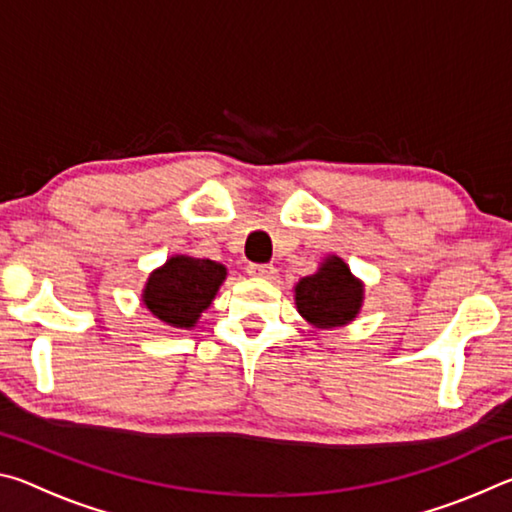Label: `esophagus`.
<instances>
[{
    "instance_id": "esophagus-1",
    "label": "esophagus",
    "mask_w": 512,
    "mask_h": 512,
    "mask_svg": "<svg viewBox=\"0 0 512 512\" xmlns=\"http://www.w3.org/2000/svg\"><path fill=\"white\" fill-rule=\"evenodd\" d=\"M248 275L262 277V280H275L277 268L273 264H250L248 266Z\"/></svg>"
}]
</instances>
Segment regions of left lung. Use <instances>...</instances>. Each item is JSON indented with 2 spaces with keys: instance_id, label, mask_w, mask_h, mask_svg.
Wrapping results in <instances>:
<instances>
[{
  "instance_id": "1",
  "label": "left lung",
  "mask_w": 512,
  "mask_h": 512,
  "mask_svg": "<svg viewBox=\"0 0 512 512\" xmlns=\"http://www.w3.org/2000/svg\"><path fill=\"white\" fill-rule=\"evenodd\" d=\"M298 314L318 329L352 323L363 307V282L354 277L339 255H327L318 271L293 287Z\"/></svg>"
}]
</instances>
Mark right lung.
Here are the masks:
<instances>
[{
  "label": "right lung",
  "instance_id": "right-lung-1",
  "mask_svg": "<svg viewBox=\"0 0 512 512\" xmlns=\"http://www.w3.org/2000/svg\"><path fill=\"white\" fill-rule=\"evenodd\" d=\"M225 277L228 268L212 259L171 255L151 271L142 289V305L164 325L192 329L214 302Z\"/></svg>",
  "mask_w": 512,
  "mask_h": 512
}]
</instances>
